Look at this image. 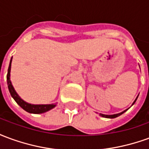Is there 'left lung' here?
Segmentation results:
<instances>
[{"instance_id":"obj_1","label":"left lung","mask_w":149,"mask_h":149,"mask_svg":"<svg viewBox=\"0 0 149 149\" xmlns=\"http://www.w3.org/2000/svg\"><path fill=\"white\" fill-rule=\"evenodd\" d=\"M139 96V95H138ZM138 96L136 97V100L133 101V103H132V105H133L135 104V102H136V100H137L138 98ZM129 109V108H128ZM128 109H125V111H123V112H120V113H116V114H112V115H105V114H102V113H100V116H102V117H105V118H110V119H112V118H116V117H117V116H120L121 114H123L124 112H125Z\"/></svg>"}]
</instances>
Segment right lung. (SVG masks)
<instances>
[{
	"instance_id": "right-lung-1",
	"label": "right lung",
	"mask_w": 149,
	"mask_h": 149,
	"mask_svg": "<svg viewBox=\"0 0 149 149\" xmlns=\"http://www.w3.org/2000/svg\"><path fill=\"white\" fill-rule=\"evenodd\" d=\"M12 59L10 60V63H9V66L8 68V73H7V84H8V88L9 93L11 94L12 97L14 99V100L17 103L18 105L25 110L26 112H29V113H34V114H40V113H44L51 110L53 109L54 107H56V104H29L24 101V100H22L21 97L17 94V93L16 92L14 89V88L12 84L11 80H10V72H11V63Z\"/></svg>"
}]
</instances>
